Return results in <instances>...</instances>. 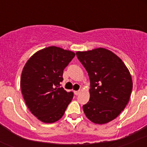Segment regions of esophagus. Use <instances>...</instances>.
<instances>
[{"label":"esophagus","instance_id":"34e87169","mask_svg":"<svg viewBox=\"0 0 147 147\" xmlns=\"http://www.w3.org/2000/svg\"><path fill=\"white\" fill-rule=\"evenodd\" d=\"M74 94H76V95H78V94H80V91H74Z\"/></svg>","mask_w":147,"mask_h":147}]
</instances>
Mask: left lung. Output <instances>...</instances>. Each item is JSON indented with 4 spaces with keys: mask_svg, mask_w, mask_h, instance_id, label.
<instances>
[{
    "mask_svg": "<svg viewBox=\"0 0 147 147\" xmlns=\"http://www.w3.org/2000/svg\"><path fill=\"white\" fill-rule=\"evenodd\" d=\"M76 55L88 73L90 99L83 105L88 119L105 124L121 114L130 100L132 78L123 61L105 48L80 52Z\"/></svg>",
    "mask_w": 147,
    "mask_h": 147,
    "instance_id": "8db88e82",
    "label": "left lung"
}]
</instances>
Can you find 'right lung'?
Wrapping results in <instances>:
<instances>
[{"instance_id":"right-lung-1","label":"right lung","mask_w":147,"mask_h":147,"mask_svg":"<svg viewBox=\"0 0 147 147\" xmlns=\"http://www.w3.org/2000/svg\"><path fill=\"white\" fill-rule=\"evenodd\" d=\"M75 55L53 46L37 51L24 65L20 78L23 97L31 113L43 123L59 121L73 98V92L60 87V82Z\"/></svg>"}]
</instances>
